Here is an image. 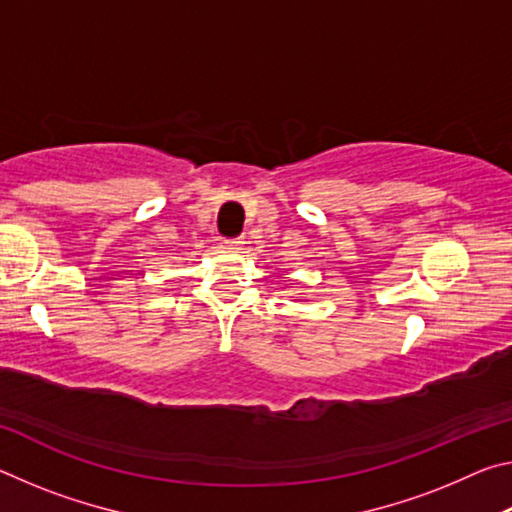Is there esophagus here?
I'll return each instance as SVG.
<instances>
[{
    "mask_svg": "<svg viewBox=\"0 0 512 512\" xmlns=\"http://www.w3.org/2000/svg\"><path fill=\"white\" fill-rule=\"evenodd\" d=\"M225 244H228L230 250H241L246 241H244V237H237V239H225Z\"/></svg>",
    "mask_w": 512,
    "mask_h": 512,
    "instance_id": "1",
    "label": "esophagus"
}]
</instances>
